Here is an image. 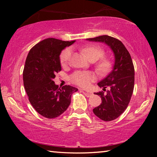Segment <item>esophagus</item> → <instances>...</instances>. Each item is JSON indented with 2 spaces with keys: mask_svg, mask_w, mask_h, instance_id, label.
I'll list each match as a JSON object with an SVG mask.
<instances>
[{
  "mask_svg": "<svg viewBox=\"0 0 157 157\" xmlns=\"http://www.w3.org/2000/svg\"><path fill=\"white\" fill-rule=\"evenodd\" d=\"M81 91L83 93V94L85 95H86L87 97H90L91 96V95H92V92H91V91H86V90H84V89H81Z\"/></svg>",
  "mask_w": 157,
  "mask_h": 157,
  "instance_id": "esophagus-1",
  "label": "esophagus"
}]
</instances>
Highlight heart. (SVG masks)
I'll return each mask as SVG.
<instances>
[{"label": "heart", "mask_w": 157, "mask_h": 157, "mask_svg": "<svg viewBox=\"0 0 157 157\" xmlns=\"http://www.w3.org/2000/svg\"><path fill=\"white\" fill-rule=\"evenodd\" d=\"M83 52L85 56L89 60H95L99 59L104 55V50L100 47L95 46H90L84 48ZM71 49L70 48L65 49L60 55V62L62 66H66L70 60L71 56ZM111 62L107 59H103L98 63L97 66L98 69L100 72L105 73L109 69ZM95 75L92 73L84 72V71H77L71 76V80L74 83L82 87L89 86L91 82L94 81Z\"/></svg>", "instance_id": "obj_1"}]
</instances>
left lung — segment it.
I'll list each match as a JSON object with an SVG mask.
<instances>
[{"mask_svg": "<svg viewBox=\"0 0 157 157\" xmlns=\"http://www.w3.org/2000/svg\"><path fill=\"white\" fill-rule=\"evenodd\" d=\"M86 40L107 44L113 52L115 62L112 71L98 83L107 92L95 93L101 97L102 103L93 111L104 121L115 120L127 109L134 91V67L131 56L123 44L112 36L102 35Z\"/></svg>", "mask_w": 157, "mask_h": 157, "instance_id": "left-lung-1", "label": "left lung"}]
</instances>
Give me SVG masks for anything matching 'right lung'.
<instances>
[{"instance_id": "add662e5", "label": "right lung", "mask_w": 157, "mask_h": 157, "mask_svg": "<svg viewBox=\"0 0 157 157\" xmlns=\"http://www.w3.org/2000/svg\"><path fill=\"white\" fill-rule=\"evenodd\" d=\"M75 41L48 38L36 44L29 52L23 69V84L30 104L47 118H54L67 109L75 87L55 84V74L62 70L59 55Z\"/></svg>"}]
</instances>
